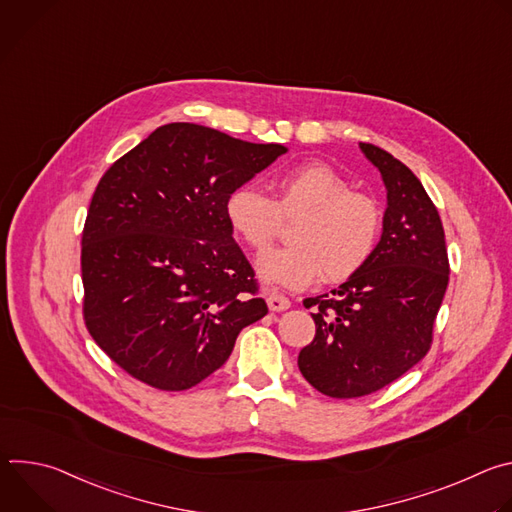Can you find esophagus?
<instances>
[{
  "label": "esophagus",
  "mask_w": 512,
  "mask_h": 512,
  "mask_svg": "<svg viewBox=\"0 0 512 512\" xmlns=\"http://www.w3.org/2000/svg\"><path fill=\"white\" fill-rule=\"evenodd\" d=\"M267 306H269L271 312H283V310H287L291 306V302L285 296H281V294H269L267 296Z\"/></svg>",
  "instance_id": "esophagus-1"
}]
</instances>
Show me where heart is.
<instances>
[{
    "mask_svg": "<svg viewBox=\"0 0 512 512\" xmlns=\"http://www.w3.org/2000/svg\"><path fill=\"white\" fill-rule=\"evenodd\" d=\"M225 214L233 233L253 251L267 249L283 221L296 219L294 245L271 249L257 259V273L269 285L300 289L322 271L330 283L354 277L377 249L383 212L379 202L330 164L312 160L283 170L273 180V200L253 186L235 188Z\"/></svg>",
    "mask_w": 512,
    "mask_h": 512,
    "instance_id": "b5f03b06",
    "label": "heart"
}]
</instances>
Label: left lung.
Listing matches in <instances>:
<instances>
[{
  "label": "left lung",
  "instance_id": "obj_1",
  "mask_svg": "<svg viewBox=\"0 0 512 512\" xmlns=\"http://www.w3.org/2000/svg\"><path fill=\"white\" fill-rule=\"evenodd\" d=\"M360 150L387 186L383 235L354 277L304 300L316 336L298 356L304 379L334 399L371 395L429 352L450 279L442 218L417 176L373 143Z\"/></svg>",
  "mask_w": 512,
  "mask_h": 512
}]
</instances>
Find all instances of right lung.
Returning <instances> with one entry per match:
<instances>
[{"label":"right lung","mask_w":512,"mask_h":512,"mask_svg":"<svg viewBox=\"0 0 512 512\" xmlns=\"http://www.w3.org/2000/svg\"><path fill=\"white\" fill-rule=\"evenodd\" d=\"M287 150L168 123L99 180L83 229V318L133 379L184 391L267 314L225 202Z\"/></svg>","instance_id":"obj_1"}]
</instances>
